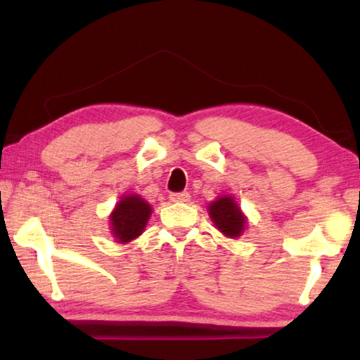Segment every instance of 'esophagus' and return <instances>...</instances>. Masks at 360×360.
Here are the masks:
<instances>
[{
	"label": "esophagus",
	"mask_w": 360,
	"mask_h": 360,
	"mask_svg": "<svg viewBox=\"0 0 360 360\" xmlns=\"http://www.w3.org/2000/svg\"><path fill=\"white\" fill-rule=\"evenodd\" d=\"M169 200L174 201V203H186V201H189V193H171L169 194Z\"/></svg>",
	"instance_id": "1"
}]
</instances>
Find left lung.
<instances>
[{"instance_id": "8db88e82", "label": "left lung", "mask_w": 360, "mask_h": 360, "mask_svg": "<svg viewBox=\"0 0 360 360\" xmlns=\"http://www.w3.org/2000/svg\"><path fill=\"white\" fill-rule=\"evenodd\" d=\"M208 213L217 229L226 237H240L245 230V217L232 196H220L208 206Z\"/></svg>"}]
</instances>
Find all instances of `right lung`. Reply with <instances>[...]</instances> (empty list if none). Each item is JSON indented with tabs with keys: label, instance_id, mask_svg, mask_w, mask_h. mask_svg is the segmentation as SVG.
<instances>
[{
	"label": "right lung",
	"instance_id": "obj_1",
	"mask_svg": "<svg viewBox=\"0 0 360 360\" xmlns=\"http://www.w3.org/2000/svg\"><path fill=\"white\" fill-rule=\"evenodd\" d=\"M152 208L139 194H127L110 214L111 233L120 243H127L142 235Z\"/></svg>",
	"mask_w": 360,
	"mask_h": 360
}]
</instances>
